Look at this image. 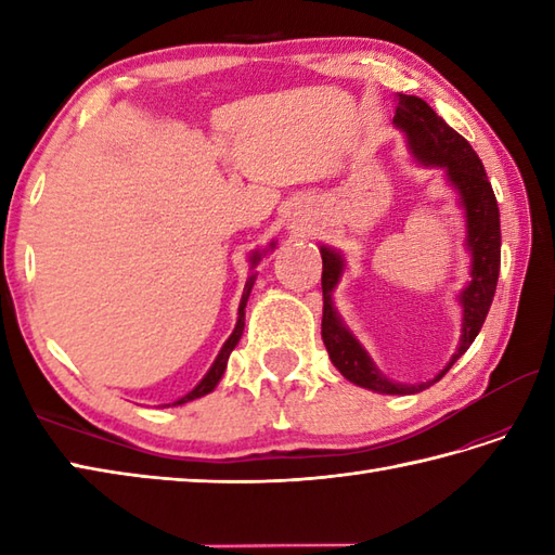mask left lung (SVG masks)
<instances>
[{
  "label": "left lung",
  "instance_id": "obj_1",
  "mask_svg": "<svg viewBox=\"0 0 555 555\" xmlns=\"http://www.w3.org/2000/svg\"><path fill=\"white\" fill-rule=\"evenodd\" d=\"M393 126L405 135L412 159L424 169H439L446 183L457 195V205L465 215V250L469 255V281L457 293L463 312L460 320V340L446 367L429 382L400 384L376 367L372 356L350 332L344 317L334 305V291L346 271V257L336 247L320 245L322 253V338L334 367L356 386L370 388L374 393L408 396L434 386L473 346L481 324H485L493 293H496L501 269V217L493 188L487 179L485 164L467 140L455 133L427 102L415 95H396Z\"/></svg>",
  "mask_w": 555,
  "mask_h": 555
}]
</instances>
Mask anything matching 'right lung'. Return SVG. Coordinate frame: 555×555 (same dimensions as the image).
I'll return each instance as SVG.
<instances>
[{"label":"right lung","mask_w":555,"mask_h":555,"mask_svg":"<svg viewBox=\"0 0 555 555\" xmlns=\"http://www.w3.org/2000/svg\"><path fill=\"white\" fill-rule=\"evenodd\" d=\"M276 247V243L271 241L267 247H262V250H255L253 255H250V259H247V262H250V276H247V284H245V288H243V298H241V305H238V322H235V328H233V334L227 338V344L221 346V350H219V356H217V360L211 362V367L207 370V374L203 376V379H199V384L193 388V391H188L185 396H181L179 400H173V403H169V405H162V408H173V405H183V403H191V400H197V398H203V396H207V393H211L217 388V384L221 382V376H223V372H227V364H229V356H231V350L238 346V340H241V336H243V326H245V305H247V298H250V293H253V286H255V281H257V271H255V267L262 262V257L267 255V253H271Z\"/></svg>","instance_id":"add662e5"}]
</instances>
